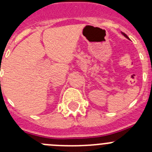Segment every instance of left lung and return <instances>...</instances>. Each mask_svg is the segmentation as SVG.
<instances>
[{"label":"left lung","mask_w":152,"mask_h":152,"mask_svg":"<svg viewBox=\"0 0 152 152\" xmlns=\"http://www.w3.org/2000/svg\"><path fill=\"white\" fill-rule=\"evenodd\" d=\"M123 36H125V37H126V38H127V39H129V38L128 36H126V34H125V33H123Z\"/></svg>","instance_id":"1"}]
</instances>
